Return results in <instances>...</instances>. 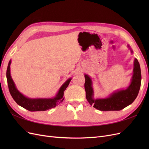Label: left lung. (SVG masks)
Segmentation results:
<instances>
[{"mask_svg":"<svg viewBox=\"0 0 149 149\" xmlns=\"http://www.w3.org/2000/svg\"><path fill=\"white\" fill-rule=\"evenodd\" d=\"M141 84V71L137 59L134 60V74L132 82L127 89L114 93L110 97L106 99H93V90L91 79L88 75H85L84 88L86 97L91 105L96 109L102 111H120L132 104L137 97Z\"/></svg>","mask_w":149,"mask_h":149,"instance_id":"8db88e82","label":"left lung"}]
</instances>
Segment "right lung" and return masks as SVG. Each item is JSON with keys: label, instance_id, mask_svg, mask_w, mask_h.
Here are the masks:
<instances>
[{"label": "right lung", "instance_id": "1", "mask_svg": "<svg viewBox=\"0 0 149 149\" xmlns=\"http://www.w3.org/2000/svg\"><path fill=\"white\" fill-rule=\"evenodd\" d=\"M11 61H9L7 69V79L9 92L14 101L18 104L30 111H45L51 108L55 107L58 104L63 102L65 97L64 91L68 86L71 79H68L60 88L56 97L53 99H37L32 100L25 97L18 91L15 86V84L11 78L10 73V65Z\"/></svg>", "mask_w": 149, "mask_h": 149}]
</instances>
